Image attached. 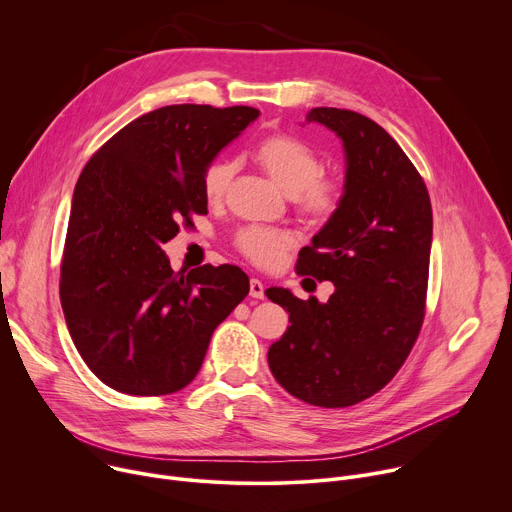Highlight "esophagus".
<instances>
[{
  "mask_svg": "<svg viewBox=\"0 0 512 512\" xmlns=\"http://www.w3.org/2000/svg\"><path fill=\"white\" fill-rule=\"evenodd\" d=\"M249 296L255 300H263L265 298V285L259 279H251L249 281Z\"/></svg>",
  "mask_w": 512,
  "mask_h": 512,
  "instance_id": "34e87169",
  "label": "esophagus"
}]
</instances>
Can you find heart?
Returning a JSON list of instances; mask_svg holds the SVG:
<instances>
[{
    "label": "heart",
    "mask_w": 512,
    "mask_h": 512,
    "mask_svg": "<svg viewBox=\"0 0 512 512\" xmlns=\"http://www.w3.org/2000/svg\"><path fill=\"white\" fill-rule=\"evenodd\" d=\"M255 160L263 172L289 196L296 208L314 223H326L342 204L338 180L322 176L320 156L300 137L277 133L265 137L255 150ZM237 172V162L229 158L214 160L202 176V190L208 202L223 200ZM237 249L259 267H275L294 237L285 231L247 227L237 235Z\"/></svg>",
    "instance_id": "heart-1"
}]
</instances>
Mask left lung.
<instances>
[{
    "instance_id": "obj_1",
    "label": "left lung",
    "mask_w": 512,
    "mask_h": 512,
    "mask_svg": "<svg viewBox=\"0 0 512 512\" xmlns=\"http://www.w3.org/2000/svg\"><path fill=\"white\" fill-rule=\"evenodd\" d=\"M342 139V204L300 251L296 271L332 281L326 304L269 287L291 326L269 346L277 383L318 407H348L381 391L401 369L423 324L433 216L427 188L373 119L316 107L306 115Z\"/></svg>"
}]
</instances>
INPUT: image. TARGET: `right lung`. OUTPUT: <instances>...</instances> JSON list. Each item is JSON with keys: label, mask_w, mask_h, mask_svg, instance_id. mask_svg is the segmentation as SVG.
<instances>
[{"label": "right lung", "mask_w": 512, "mask_h": 512, "mask_svg": "<svg viewBox=\"0 0 512 512\" xmlns=\"http://www.w3.org/2000/svg\"><path fill=\"white\" fill-rule=\"evenodd\" d=\"M257 117L253 107H162L87 162L72 194L60 302L72 342L107 387L139 397L184 389L214 328L249 294L243 269L174 273L162 245L208 212L204 170Z\"/></svg>", "instance_id": "obj_1"}]
</instances>
